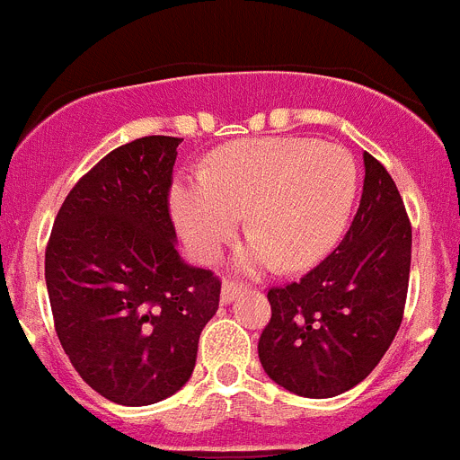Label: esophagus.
<instances>
[{"label":"esophagus","instance_id":"1","mask_svg":"<svg viewBox=\"0 0 460 460\" xmlns=\"http://www.w3.org/2000/svg\"><path fill=\"white\" fill-rule=\"evenodd\" d=\"M239 294H242V288H239L237 282L226 280V282H223V288H221V303H223V305H230V303H233L234 298L239 296Z\"/></svg>","mask_w":460,"mask_h":460}]
</instances>
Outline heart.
<instances>
[{"instance_id":"obj_1","label":"heart","mask_w":460,"mask_h":460,"mask_svg":"<svg viewBox=\"0 0 460 460\" xmlns=\"http://www.w3.org/2000/svg\"><path fill=\"white\" fill-rule=\"evenodd\" d=\"M356 189V162L344 147L260 138L223 147L205 175L180 178L171 189V212L196 258H217L248 212L252 242L237 252V267L255 273L278 260L301 269L335 246Z\"/></svg>"}]
</instances>
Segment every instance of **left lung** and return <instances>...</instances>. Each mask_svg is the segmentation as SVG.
<instances>
[{
	"mask_svg": "<svg viewBox=\"0 0 460 460\" xmlns=\"http://www.w3.org/2000/svg\"><path fill=\"white\" fill-rule=\"evenodd\" d=\"M360 208L342 243L288 288L269 289L260 337L264 372L310 399L347 393L372 374L402 326L411 273V221L390 172L362 153Z\"/></svg>",
	"mask_w": 460,
	"mask_h": 460,
	"instance_id": "left-lung-1",
	"label": "left lung"
}]
</instances>
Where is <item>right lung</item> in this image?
<instances>
[{
	"label": "right lung",
	"instance_id": "obj_1",
	"mask_svg": "<svg viewBox=\"0 0 460 460\" xmlns=\"http://www.w3.org/2000/svg\"><path fill=\"white\" fill-rule=\"evenodd\" d=\"M182 138L116 147L67 193L45 251L54 328L79 376L123 406H150L191 378L221 282L184 262L168 214Z\"/></svg>",
	"mask_w": 460,
	"mask_h": 460
}]
</instances>
